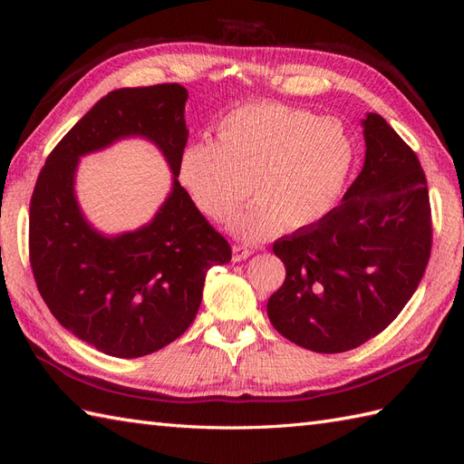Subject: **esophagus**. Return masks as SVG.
I'll return each instance as SVG.
<instances>
[{
  "label": "esophagus",
  "mask_w": 464,
  "mask_h": 464,
  "mask_svg": "<svg viewBox=\"0 0 464 464\" xmlns=\"http://www.w3.org/2000/svg\"><path fill=\"white\" fill-rule=\"evenodd\" d=\"M251 254H254V247H249V246H234L232 247V259L234 261H244V259H247Z\"/></svg>",
  "instance_id": "obj_1"
}]
</instances>
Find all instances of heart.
<instances>
[{
    "label": "heart",
    "mask_w": 464,
    "mask_h": 464,
    "mask_svg": "<svg viewBox=\"0 0 464 464\" xmlns=\"http://www.w3.org/2000/svg\"><path fill=\"white\" fill-rule=\"evenodd\" d=\"M354 157L353 135L339 118L256 102L228 111L215 143L188 145L178 178L191 203L215 222L232 218L254 189L257 201L232 222V232L259 242L283 227L300 230L325 217Z\"/></svg>",
    "instance_id": "1"
}]
</instances>
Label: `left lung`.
Segmentation results:
<instances>
[{
	"label": "left lung",
	"mask_w": 464,
	"mask_h": 464,
	"mask_svg": "<svg viewBox=\"0 0 464 464\" xmlns=\"http://www.w3.org/2000/svg\"><path fill=\"white\" fill-rule=\"evenodd\" d=\"M366 160L339 207L275 242L285 285L266 304L273 327L321 354L387 329L412 298L431 251V208L416 152L379 116L362 121Z\"/></svg>",
	"instance_id": "obj_1"
}]
</instances>
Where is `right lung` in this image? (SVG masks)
Segmentation results:
<instances>
[{
    "instance_id": "obj_1",
    "label": "right lung",
    "mask_w": 464,
    "mask_h": 464,
    "mask_svg": "<svg viewBox=\"0 0 464 464\" xmlns=\"http://www.w3.org/2000/svg\"><path fill=\"white\" fill-rule=\"evenodd\" d=\"M186 101L178 82L108 92L55 145L33 191L29 256L40 296L67 331L108 356H147L184 334L207 271L232 259L227 237L178 181ZM133 134L163 150L173 191L147 227L106 238L78 210L76 160Z\"/></svg>"
}]
</instances>
